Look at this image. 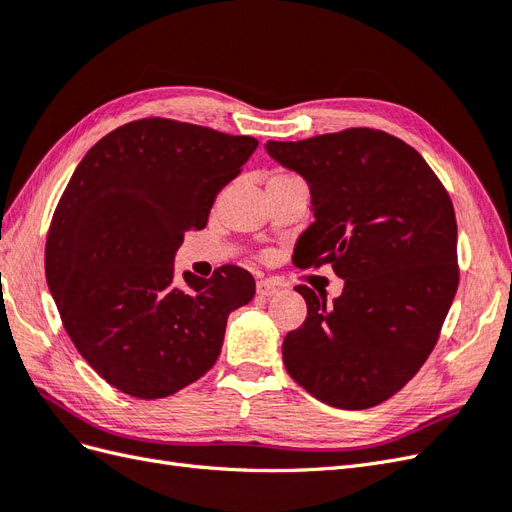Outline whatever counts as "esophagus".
Returning a JSON list of instances; mask_svg holds the SVG:
<instances>
[{
    "instance_id": "obj_1",
    "label": "esophagus",
    "mask_w": 512,
    "mask_h": 512,
    "mask_svg": "<svg viewBox=\"0 0 512 512\" xmlns=\"http://www.w3.org/2000/svg\"><path fill=\"white\" fill-rule=\"evenodd\" d=\"M256 292H258V297H273V294L277 292V286L269 280H260L256 284Z\"/></svg>"
}]
</instances>
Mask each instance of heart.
I'll return each instance as SVG.
<instances>
[{"label":"heart","instance_id":"heart-1","mask_svg":"<svg viewBox=\"0 0 512 512\" xmlns=\"http://www.w3.org/2000/svg\"><path fill=\"white\" fill-rule=\"evenodd\" d=\"M280 177H290V175H273L271 179H280Z\"/></svg>","mask_w":512,"mask_h":512}]
</instances>
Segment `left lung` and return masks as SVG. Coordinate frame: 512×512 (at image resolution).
Masks as SVG:
<instances>
[{"instance_id": "8db88e82", "label": "left lung", "mask_w": 512, "mask_h": 512, "mask_svg": "<svg viewBox=\"0 0 512 512\" xmlns=\"http://www.w3.org/2000/svg\"><path fill=\"white\" fill-rule=\"evenodd\" d=\"M265 149L312 194L316 220L294 247V265H331L344 280L329 305L297 286L307 318L284 339L286 371L329 406H378L427 361L455 299L451 196L421 153L382 130L269 141Z\"/></svg>"}]
</instances>
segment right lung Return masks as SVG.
Returning a JSON list of instances; mask_svg holds the SVG:
<instances>
[{
	"label": "right lung",
	"instance_id": "add662e5",
	"mask_svg": "<svg viewBox=\"0 0 512 512\" xmlns=\"http://www.w3.org/2000/svg\"><path fill=\"white\" fill-rule=\"evenodd\" d=\"M258 141L173 119L130 121L87 151L53 213L44 271L72 344L117 391L168 397L215 365L232 309L256 284L224 265L209 280L175 252Z\"/></svg>",
	"mask_w": 512,
	"mask_h": 512
}]
</instances>
